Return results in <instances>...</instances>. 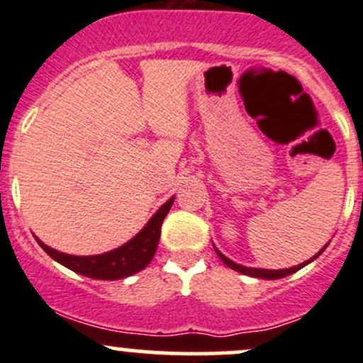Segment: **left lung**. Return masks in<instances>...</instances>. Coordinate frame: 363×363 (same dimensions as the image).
Instances as JSON below:
<instances>
[{
    "label": "left lung",
    "instance_id": "obj_1",
    "mask_svg": "<svg viewBox=\"0 0 363 363\" xmlns=\"http://www.w3.org/2000/svg\"><path fill=\"white\" fill-rule=\"evenodd\" d=\"M325 247H328V245H325ZM325 247H324V248H325ZM324 248H323V250L319 252V254L313 255V257H312L311 260H307V262L298 264V266L290 267V269H279V271H269V269H252V267H243V266H238V264H235L233 260H230L228 257H225V255H223L221 252L218 250V248H216V254L219 255V259H221L223 262H225L228 267H231V269H233V271L242 272V274H248V276H254V278H262V279H279V278H284V276H290V274H293V272H296L298 269H302L303 266H307V264H308V262H312L313 259L319 257V255L323 254V252H324Z\"/></svg>",
    "mask_w": 363,
    "mask_h": 363
}]
</instances>
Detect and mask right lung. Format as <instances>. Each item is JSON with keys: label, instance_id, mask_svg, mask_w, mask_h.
Returning a JSON list of instances; mask_svg holds the SVG:
<instances>
[{"label": "right lung", "instance_id": "add662e5", "mask_svg": "<svg viewBox=\"0 0 363 363\" xmlns=\"http://www.w3.org/2000/svg\"><path fill=\"white\" fill-rule=\"evenodd\" d=\"M174 199H169L164 206L150 218V221L145 225L144 230L138 233L135 238L130 240L123 247L116 250L108 252V254L91 255V257H77V255L61 254L55 248L44 245L38 238V243L43 247L50 257L56 262L63 264L68 269L79 272V274L87 276L92 279H121L127 276L135 274L142 271L152 260L156 254L157 243L161 236V225L164 221L166 214L173 206Z\"/></svg>", "mask_w": 363, "mask_h": 363}]
</instances>
